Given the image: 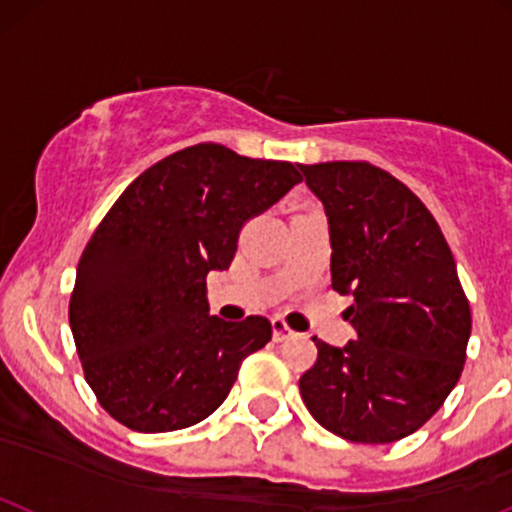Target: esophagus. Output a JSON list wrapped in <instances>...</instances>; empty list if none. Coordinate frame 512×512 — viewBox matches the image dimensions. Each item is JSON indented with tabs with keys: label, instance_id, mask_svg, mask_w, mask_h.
<instances>
[{
	"label": "esophagus",
	"instance_id": "1",
	"mask_svg": "<svg viewBox=\"0 0 512 512\" xmlns=\"http://www.w3.org/2000/svg\"><path fill=\"white\" fill-rule=\"evenodd\" d=\"M272 336L274 341H287V338L294 336V331L282 319H272Z\"/></svg>",
	"mask_w": 512,
	"mask_h": 512
}]
</instances>
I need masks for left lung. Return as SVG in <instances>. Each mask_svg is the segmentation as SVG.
Listing matches in <instances>:
<instances>
[{
  "instance_id": "1",
  "label": "left lung",
  "mask_w": 512,
  "mask_h": 512,
  "mask_svg": "<svg viewBox=\"0 0 512 512\" xmlns=\"http://www.w3.org/2000/svg\"><path fill=\"white\" fill-rule=\"evenodd\" d=\"M324 203L331 287L358 333L343 348L314 338L319 358L299 378L311 417L358 444L417 432L459 383L471 309L437 220L395 176L368 161L301 164Z\"/></svg>"
}]
</instances>
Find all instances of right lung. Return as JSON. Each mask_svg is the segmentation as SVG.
<instances>
[{"label":"right lung","instance_id":"add662e5","mask_svg":"<svg viewBox=\"0 0 512 512\" xmlns=\"http://www.w3.org/2000/svg\"><path fill=\"white\" fill-rule=\"evenodd\" d=\"M299 181L289 161L206 142L157 161L122 191L80 255L68 306L85 380L110 417L157 434L223 405L272 324L208 314L206 277L228 270L245 220Z\"/></svg>","mask_w":512,"mask_h":512}]
</instances>
